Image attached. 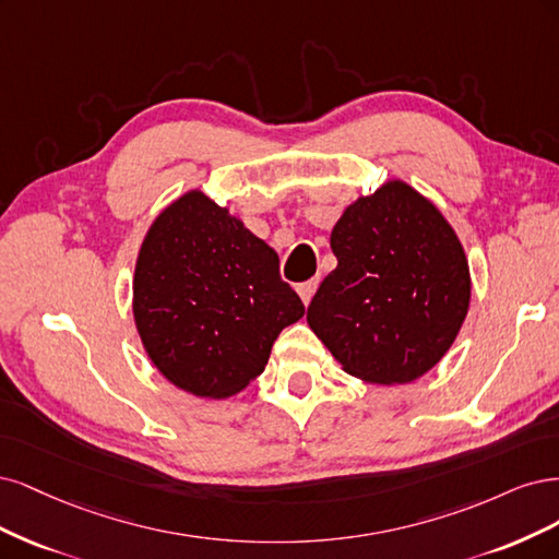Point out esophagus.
<instances>
[{
    "label": "esophagus",
    "mask_w": 559,
    "mask_h": 559,
    "mask_svg": "<svg viewBox=\"0 0 559 559\" xmlns=\"http://www.w3.org/2000/svg\"><path fill=\"white\" fill-rule=\"evenodd\" d=\"M316 290H318V278H311V281H306V283H299V285H297V293H299V297H301L304 304L311 301V297L316 295Z\"/></svg>",
    "instance_id": "esophagus-1"
}]
</instances>
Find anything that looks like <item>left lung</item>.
Instances as JSON below:
<instances>
[{
    "instance_id": "8db88e82",
    "label": "left lung",
    "mask_w": 559,
    "mask_h": 559,
    "mask_svg": "<svg viewBox=\"0 0 559 559\" xmlns=\"http://www.w3.org/2000/svg\"><path fill=\"white\" fill-rule=\"evenodd\" d=\"M338 260L309 304L311 330L369 383H411L435 367L469 311L472 278L441 211L390 181L332 229Z\"/></svg>"
}]
</instances>
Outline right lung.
<instances>
[{
    "label": "right lung",
    "instance_id": "right-lung-1",
    "mask_svg": "<svg viewBox=\"0 0 559 559\" xmlns=\"http://www.w3.org/2000/svg\"><path fill=\"white\" fill-rule=\"evenodd\" d=\"M304 316L272 246L192 190L157 215L134 272V320L153 365L197 397L237 394Z\"/></svg>",
    "mask_w": 559,
    "mask_h": 559
}]
</instances>
